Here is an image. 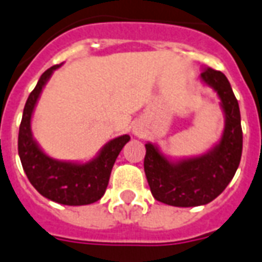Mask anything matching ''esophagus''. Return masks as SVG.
Wrapping results in <instances>:
<instances>
[{
  "label": "esophagus",
  "mask_w": 262,
  "mask_h": 262,
  "mask_svg": "<svg viewBox=\"0 0 262 262\" xmlns=\"http://www.w3.org/2000/svg\"><path fill=\"white\" fill-rule=\"evenodd\" d=\"M135 133H136V135H139V136H140V132L137 130V129H136V130H135Z\"/></svg>",
  "instance_id": "34e87169"
}]
</instances>
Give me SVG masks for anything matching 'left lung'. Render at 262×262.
<instances>
[{"mask_svg": "<svg viewBox=\"0 0 262 262\" xmlns=\"http://www.w3.org/2000/svg\"><path fill=\"white\" fill-rule=\"evenodd\" d=\"M201 79L217 92L226 114L220 143L207 155L177 163L168 162L154 144H145L144 171L152 195L172 207L211 203L227 187L242 156L239 106L227 77L212 68H204Z\"/></svg>", "mask_w": 262, "mask_h": 262, "instance_id": "1", "label": "left lung"}]
</instances>
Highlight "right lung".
I'll list each match as a JSON object with an SVG mask.
<instances>
[{
	"label": "right lung",
	"instance_id": "obj_1",
	"mask_svg": "<svg viewBox=\"0 0 262 262\" xmlns=\"http://www.w3.org/2000/svg\"><path fill=\"white\" fill-rule=\"evenodd\" d=\"M57 68L59 65L40 76L27 99L18 129V156L27 178L43 197L63 205H87L103 197L115 159L130 137L125 135L111 140L96 159L85 164L65 163L45 155L31 135V115L43 85Z\"/></svg>",
	"mask_w": 262,
	"mask_h": 262
}]
</instances>
